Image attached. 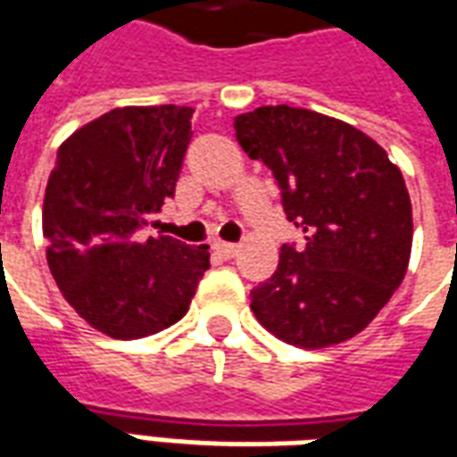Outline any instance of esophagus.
I'll list each match as a JSON object with an SVG mask.
<instances>
[{
	"mask_svg": "<svg viewBox=\"0 0 457 457\" xmlns=\"http://www.w3.org/2000/svg\"><path fill=\"white\" fill-rule=\"evenodd\" d=\"M212 249H215V254L222 259L237 257V252H239L237 245H232V242H215V245H212Z\"/></svg>",
	"mask_w": 457,
	"mask_h": 457,
	"instance_id": "esophagus-1",
	"label": "esophagus"
}]
</instances>
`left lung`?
Here are the masks:
<instances>
[{
  "mask_svg": "<svg viewBox=\"0 0 457 457\" xmlns=\"http://www.w3.org/2000/svg\"><path fill=\"white\" fill-rule=\"evenodd\" d=\"M249 159L264 161L306 247H281L278 267L252 288L271 336L320 350L370 326L411 257V200L402 170L364 131L336 117L267 104L235 117Z\"/></svg>",
  "mask_w": 457,
  "mask_h": 457,
  "instance_id": "left-lung-1",
  "label": "left lung"
}]
</instances>
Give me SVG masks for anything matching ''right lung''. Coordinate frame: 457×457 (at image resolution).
Masks as SVG:
<instances>
[{
  "mask_svg": "<svg viewBox=\"0 0 457 457\" xmlns=\"http://www.w3.org/2000/svg\"><path fill=\"white\" fill-rule=\"evenodd\" d=\"M190 107H117L58 149L44 195L46 259L63 298L87 326L137 340L179 323L203 274L208 245L144 237L173 195L188 149Z\"/></svg>",
  "mask_w": 457,
  "mask_h": 457,
  "instance_id": "right-lung-1",
  "label": "right lung"
}]
</instances>
